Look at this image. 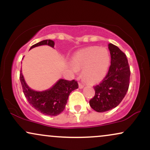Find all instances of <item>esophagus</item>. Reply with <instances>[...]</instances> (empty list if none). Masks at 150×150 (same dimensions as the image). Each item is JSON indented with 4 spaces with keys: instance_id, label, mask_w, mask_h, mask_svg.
<instances>
[{
    "instance_id": "esophagus-1",
    "label": "esophagus",
    "mask_w": 150,
    "mask_h": 150,
    "mask_svg": "<svg viewBox=\"0 0 150 150\" xmlns=\"http://www.w3.org/2000/svg\"><path fill=\"white\" fill-rule=\"evenodd\" d=\"M84 86H85V85H84V84H82V83H80H80H79V87H80V89L83 88V87H84Z\"/></svg>"
}]
</instances>
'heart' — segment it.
Segmentation results:
<instances>
[{"label":"heart","instance_id":"b5f03b06","mask_svg":"<svg viewBox=\"0 0 150 150\" xmlns=\"http://www.w3.org/2000/svg\"><path fill=\"white\" fill-rule=\"evenodd\" d=\"M73 70L83 69V75L91 82L102 80L110 65V55L107 49L91 46L75 53L72 59Z\"/></svg>","mask_w":150,"mask_h":150}]
</instances>
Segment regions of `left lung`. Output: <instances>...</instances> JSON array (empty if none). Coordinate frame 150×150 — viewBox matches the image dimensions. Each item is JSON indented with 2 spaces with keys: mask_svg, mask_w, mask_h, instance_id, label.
Instances as JSON below:
<instances>
[{
  "mask_svg": "<svg viewBox=\"0 0 150 150\" xmlns=\"http://www.w3.org/2000/svg\"><path fill=\"white\" fill-rule=\"evenodd\" d=\"M111 65L99 85L94 86L95 94L89 105L97 112H105L116 107L128 90L130 70L128 58L118 46L108 44Z\"/></svg>",
  "mask_w": 150,
  "mask_h": 150,
  "instance_id": "obj_1",
  "label": "left lung"
}]
</instances>
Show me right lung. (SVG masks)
Returning a JSON list of instances; mask_svg holds the SVG:
<instances>
[{"mask_svg":"<svg viewBox=\"0 0 150 150\" xmlns=\"http://www.w3.org/2000/svg\"><path fill=\"white\" fill-rule=\"evenodd\" d=\"M41 45H49L53 47L54 42L51 39H46L34 44L30 49ZM20 80L25 97L30 104L39 112L46 116H56L63 112L70 93L78 88L77 81L61 79L48 90L44 92L34 91L26 84L21 70Z\"/></svg>","mask_w":150,"mask_h":150,"instance_id":"right-lung-1","label":"right lung"}]
</instances>
